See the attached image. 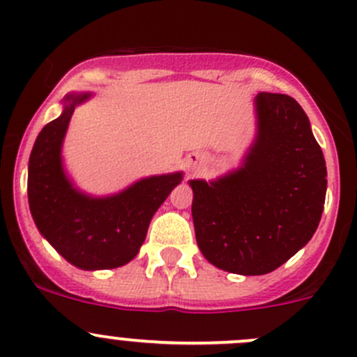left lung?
Wrapping results in <instances>:
<instances>
[{"instance_id": "left-lung-1", "label": "left lung", "mask_w": 357, "mask_h": 357, "mask_svg": "<svg viewBox=\"0 0 357 357\" xmlns=\"http://www.w3.org/2000/svg\"><path fill=\"white\" fill-rule=\"evenodd\" d=\"M257 132L242 165L212 181L192 179L200 252L235 275H266L314 235L326 195V164L302 107L259 93Z\"/></svg>"}]
</instances>
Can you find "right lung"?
<instances>
[{
    "label": "right lung",
    "instance_id": "right-lung-1",
    "mask_svg": "<svg viewBox=\"0 0 357 357\" xmlns=\"http://www.w3.org/2000/svg\"><path fill=\"white\" fill-rule=\"evenodd\" d=\"M91 93H70L60 117L46 124L29 157V208L39 233L66 261L84 271L114 269L138 255L150 221L183 172L143 178L122 192L93 197L75 188L62 160L63 138L75 107Z\"/></svg>",
    "mask_w": 357,
    "mask_h": 357
}]
</instances>
